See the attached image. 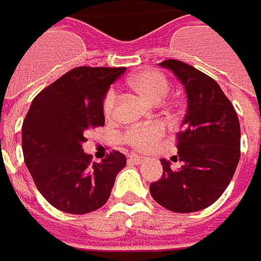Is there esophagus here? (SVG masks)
Returning a JSON list of instances; mask_svg holds the SVG:
<instances>
[{"instance_id": "1", "label": "esophagus", "mask_w": 261, "mask_h": 261, "mask_svg": "<svg viewBox=\"0 0 261 261\" xmlns=\"http://www.w3.org/2000/svg\"><path fill=\"white\" fill-rule=\"evenodd\" d=\"M129 159H130L132 162H135V163H138V165L145 161V158H143V156H141V154H135V153L130 154V156H129Z\"/></svg>"}]
</instances>
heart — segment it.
I'll use <instances>...</instances> for the list:
<instances>
[{
	"label": "heart",
	"instance_id": "b5f03b06",
	"mask_svg": "<svg viewBox=\"0 0 261 261\" xmlns=\"http://www.w3.org/2000/svg\"><path fill=\"white\" fill-rule=\"evenodd\" d=\"M127 85L134 92L141 95L142 98L149 100L150 103H159L169 92L168 78L156 69H142L136 72L129 78ZM115 108H116V93L111 89L108 91L102 100V112L105 118H112ZM163 134H165V127L159 123H153V125L130 127L123 134L122 139L136 150L146 152L159 143Z\"/></svg>",
	"mask_w": 261,
	"mask_h": 261
}]
</instances>
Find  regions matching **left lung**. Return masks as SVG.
Masks as SVG:
<instances>
[{
  "instance_id": "8db88e82",
  "label": "left lung",
  "mask_w": 261,
  "mask_h": 261,
  "mask_svg": "<svg viewBox=\"0 0 261 261\" xmlns=\"http://www.w3.org/2000/svg\"><path fill=\"white\" fill-rule=\"evenodd\" d=\"M173 71L188 95V111L177 134V159L170 169L161 159L163 175L150 185V195L165 209L190 213L206 209L223 195L240 159V123L222 88L209 75L182 61L159 64Z\"/></svg>"
}]
</instances>
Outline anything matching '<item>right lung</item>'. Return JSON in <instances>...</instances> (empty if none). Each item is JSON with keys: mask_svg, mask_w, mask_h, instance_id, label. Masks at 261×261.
<instances>
[{"mask_svg": "<svg viewBox=\"0 0 261 261\" xmlns=\"http://www.w3.org/2000/svg\"><path fill=\"white\" fill-rule=\"evenodd\" d=\"M126 68L78 66L32 100L22 123V152L35 186L54 207L85 215L108 202L125 154L112 150L92 162L82 143L91 127L105 125L102 100Z\"/></svg>", "mask_w": 261, "mask_h": 261, "instance_id": "obj_1", "label": "right lung"}]
</instances>
